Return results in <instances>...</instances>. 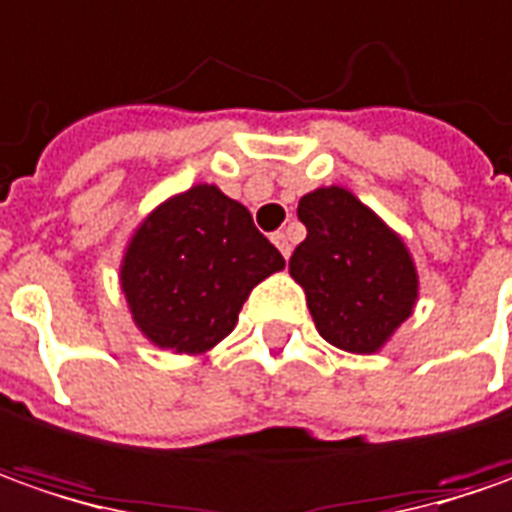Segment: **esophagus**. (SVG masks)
<instances>
[{
    "mask_svg": "<svg viewBox=\"0 0 512 512\" xmlns=\"http://www.w3.org/2000/svg\"><path fill=\"white\" fill-rule=\"evenodd\" d=\"M272 240H274V246L280 249V255H283V257H286V260H289V255H291V243H289V238H286V232H274Z\"/></svg>",
    "mask_w": 512,
    "mask_h": 512,
    "instance_id": "esophagus-1",
    "label": "esophagus"
}]
</instances>
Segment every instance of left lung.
<instances>
[{
  "instance_id": "left-lung-1",
  "label": "left lung",
  "mask_w": 512,
  "mask_h": 512,
  "mask_svg": "<svg viewBox=\"0 0 512 512\" xmlns=\"http://www.w3.org/2000/svg\"><path fill=\"white\" fill-rule=\"evenodd\" d=\"M306 240L289 274L306 291L314 326L348 354H377L419 300V274L405 240L343 186L300 198Z\"/></svg>"
}]
</instances>
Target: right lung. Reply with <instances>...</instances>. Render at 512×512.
Listing matches in <instances>:
<instances>
[{
    "label": "right lung",
    "instance_id": "add662e5",
    "mask_svg": "<svg viewBox=\"0 0 512 512\" xmlns=\"http://www.w3.org/2000/svg\"><path fill=\"white\" fill-rule=\"evenodd\" d=\"M283 266L243 203L195 184L138 223L118 280L152 345L198 357L232 334L246 297Z\"/></svg>",
    "mask_w": 512,
    "mask_h": 512
}]
</instances>
